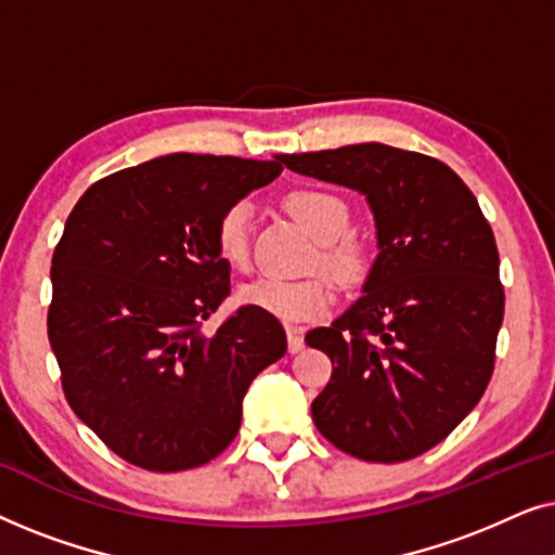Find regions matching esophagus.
I'll list each match as a JSON object with an SVG mask.
<instances>
[{
    "mask_svg": "<svg viewBox=\"0 0 555 555\" xmlns=\"http://www.w3.org/2000/svg\"><path fill=\"white\" fill-rule=\"evenodd\" d=\"M302 346H306V340H302V328H298V325H287V348H291V353L302 351Z\"/></svg>",
    "mask_w": 555,
    "mask_h": 555,
    "instance_id": "34e87169",
    "label": "esophagus"
}]
</instances>
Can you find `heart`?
<instances>
[{"instance_id":"1","label":"heart","mask_w":555,"mask_h":555,"mask_svg":"<svg viewBox=\"0 0 555 555\" xmlns=\"http://www.w3.org/2000/svg\"><path fill=\"white\" fill-rule=\"evenodd\" d=\"M291 215L318 237L313 262L340 283H356L371 268L366 242L346 232L351 224V207L344 196L331 189H295L285 196ZM215 242L219 257L234 270H245L249 262V204L234 202L217 219ZM240 300L260 308L285 323H306L331 308L333 287L323 275L300 280L260 278L242 285Z\"/></svg>"}]
</instances>
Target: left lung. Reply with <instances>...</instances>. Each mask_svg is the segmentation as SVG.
<instances>
[{
    "label": "left lung",
    "instance_id": "obj_1",
    "mask_svg": "<svg viewBox=\"0 0 555 555\" xmlns=\"http://www.w3.org/2000/svg\"><path fill=\"white\" fill-rule=\"evenodd\" d=\"M287 169L366 194L378 257L356 300L306 344L328 353L321 435L366 462H406L442 442L488 389L505 293L495 234L475 194L437 158L353 143L280 154Z\"/></svg>",
    "mask_w": 555,
    "mask_h": 555
}]
</instances>
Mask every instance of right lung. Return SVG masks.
I'll return each instance as SVG.
<instances>
[{"instance_id":"1","label":"right lung","mask_w":555,"mask_h":555,"mask_svg":"<svg viewBox=\"0 0 555 555\" xmlns=\"http://www.w3.org/2000/svg\"><path fill=\"white\" fill-rule=\"evenodd\" d=\"M283 162L169 154L95 181L52 255L48 336L73 412L118 457L181 473L222 454L253 378L287 351L283 325L230 295L215 227Z\"/></svg>"}]
</instances>
